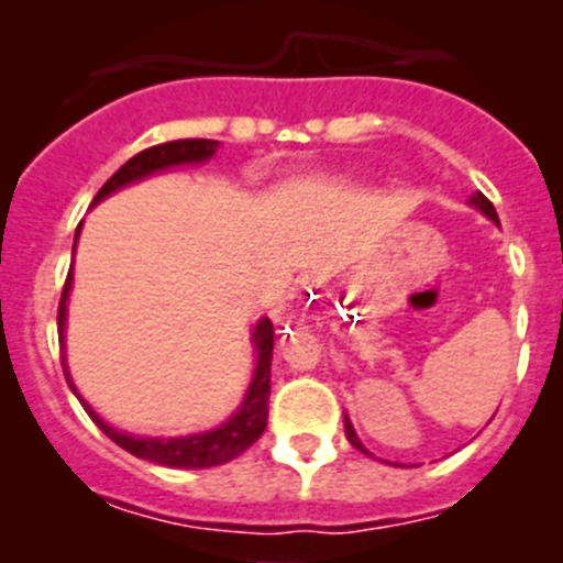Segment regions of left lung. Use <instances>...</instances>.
<instances>
[{"label": "left lung", "instance_id": "8db88e82", "mask_svg": "<svg viewBox=\"0 0 563 563\" xmlns=\"http://www.w3.org/2000/svg\"><path fill=\"white\" fill-rule=\"evenodd\" d=\"M468 203H471V207H474V209H479V212H482V214H485V218H487V220H493V223H496V225H498V214H496V207H493V203H490V201H487V198H485V196H482V192H479V190H476V192H474V196H471V198H468ZM345 439H349V441H351V444H354V446H356V450H360V452H367V450H365V446H362L360 435H356L354 424H351V419H349V417H345Z\"/></svg>", "mask_w": 563, "mask_h": 563}]
</instances>
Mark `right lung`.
<instances>
[{"label":"right lung","instance_id":"add662e5","mask_svg":"<svg viewBox=\"0 0 563 563\" xmlns=\"http://www.w3.org/2000/svg\"><path fill=\"white\" fill-rule=\"evenodd\" d=\"M220 141L209 139H185V141H168V144L150 146V150L139 152L135 157H130L111 179L95 196L92 207H98L100 201L108 196H113L122 187L135 185V181L146 179V176H155L168 172V168L179 166H201L209 163L218 152ZM78 234H81V225L76 229V242H73V253H76ZM73 288V266L67 272L65 291L59 299V316H56V327H59V349H62V367H65V378L70 384L73 395L81 400L84 411L89 413L95 424L113 441L117 446H122L130 455L150 460V463L168 465V468H212V465H223L229 460L240 457L247 446H253L261 439L266 428V417H269V371H272V349H275V329H272L269 318H258L250 332V343L255 351V367L253 376H250L247 391L242 397V402L236 406V411L225 419L223 424L212 430H201V433L190 435H172V439H163V435H135L128 430H117L113 424H108L92 406L81 397L76 384H73L70 371H67V356H65V321H67V299H70Z\"/></svg>","mask_w":563,"mask_h":563}]
</instances>
